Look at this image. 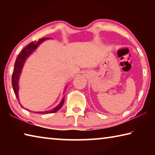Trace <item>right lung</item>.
Here are the masks:
<instances>
[{"label": "right lung", "mask_w": 155, "mask_h": 155, "mask_svg": "<svg viewBox=\"0 0 155 155\" xmlns=\"http://www.w3.org/2000/svg\"><path fill=\"white\" fill-rule=\"evenodd\" d=\"M49 39H50L49 38H44L40 39L38 41H35V42H34V41H32V42H31L28 45L26 46L24 49L22 50V51L20 52L19 55L17 57L16 60H15L14 71H13V74H12V87H13V89H14V93L15 94V96H16L17 99L18 100V101H19L20 106L22 107H23L20 103L19 96H18V91H19V79L21 75V72H22V68L24 67L25 63L26 61H27V59L28 58V57H29L31 54H32L37 48H38V47L40 46L43 41L47 40H49ZM67 87L65 88V90H66ZM64 98L65 96L62 98L61 101L60 102V103L58 104V105L52 109L48 110V111H41V112L38 111L35 113H36V114H51V113H54L57 111H59V110L61 108V107L64 103Z\"/></svg>", "instance_id": "obj_1"}]
</instances>
